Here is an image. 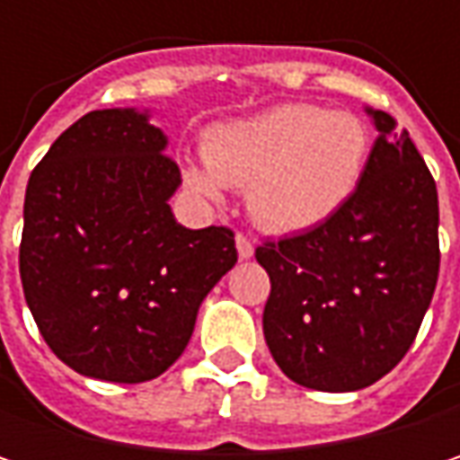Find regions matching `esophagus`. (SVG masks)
<instances>
[{
	"mask_svg": "<svg viewBox=\"0 0 460 460\" xmlns=\"http://www.w3.org/2000/svg\"><path fill=\"white\" fill-rule=\"evenodd\" d=\"M236 252H239V258H252L255 244L247 234H236Z\"/></svg>",
	"mask_w": 460,
	"mask_h": 460,
	"instance_id": "esophagus-1",
	"label": "esophagus"
}]
</instances>
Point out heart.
<instances>
[{"instance_id": "heart-1", "label": "heart", "mask_w": 460, "mask_h": 460, "mask_svg": "<svg viewBox=\"0 0 460 460\" xmlns=\"http://www.w3.org/2000/svg\"><path fill=\"white\" fill-rule=\"evenodd\" d=\"M205 167H189V183L221 199L224 186L247 189L258 226L274 234L309 231L332 218L357 191L370 133L346 111L314 103H277L205 133Z\"/></svg>"}]
</instances>
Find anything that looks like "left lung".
<instances>
[{"mask_svg":"<svg viewBox=\"0 0 460 460\" xmlns=\"http://www.w3.org/2000/svg\"><path fill=\"white\" fill-rule=\"evenodd\" d=\"M367 114L378 138L354 197L320 226L255 250L271 279L269 351L317 392H357L397 367L439 274L437 183L408 130Z\"/></svg>","mask_w":460,"mask_h":460,"instance_id":"obj_1","label":"left lung"}]
</instances>
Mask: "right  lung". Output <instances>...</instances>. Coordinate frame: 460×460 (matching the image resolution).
Wrapping results in <instances>:
<instances>
[{
  "instance_id": "add662e5",
  "label": "right lung",
  "mask_w": 460,
  "mask_h": 460,
  "mask_svg": "<svg viewBox=\"0 0 460 460\" xmlns=\"http://www.w3.org/2000/svg\"><path fill=\"white\" fill-rule=\"evenodd\" d=\"M167 138L136 109L76 119L34 167L21 282L60 362L111 381L162 376L186 349L199 304L236 263L234 231L186 229Z\"/></svg>"
}]
</instances>
